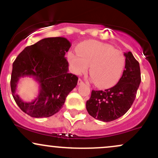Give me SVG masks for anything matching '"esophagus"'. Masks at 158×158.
<instances>
[{
  "instance_id": "obj_1",
  "label": "esophagus",
  "mask_w": 158,
  "mask_h": 158,
  "mask_svg": "<svg viewBox=\"0 0 158 158\" xmlns=\"http://www.w3.org/2000/svg\"><path fill=\"white\" fill-rule=\"evenodd\" d=\"M82 84H84V82H83V81L81 80V79H79V80H78V85H82Z\"/></svg>"
}]
</instances>
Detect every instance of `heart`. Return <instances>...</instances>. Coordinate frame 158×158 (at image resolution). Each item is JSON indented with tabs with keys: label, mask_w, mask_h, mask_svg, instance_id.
Here are the masks:
<instances>
[{
	"label": "heart",
	"mask_w": 158,
	"mask_h": 158,
	"mask_svg": "<svg viewBox=\"0 0 158 158\" xmlns=\"http://www.w3.org/2000/svg\"><path fill=\"white\" fill-rule=\"evenodd\" d=\"M77 52L67 55L71 71L81 75L88 71L98 88H108L117 83L122 76L126 59L122 52L111 45L96 40H88L78 45Z\"/></svg>",
	"instance_id": "b5f03b06"
}]
</instances>
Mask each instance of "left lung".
Wrapping results in <instances>:
<instances>
[{"label":"left lung","instance_id":"obj_1","mask_svg":"<svg viewBox=\"0 0 158 158\" xmlns=\"http://www.w3.org/2000/svg\"><path fill=\"white\" fill-rule=\"evenodd\" d=\"M126 65L122 77L114 87L105 90H92L86 109L94 118L110 122L122 117L135 101L140 84L139 62L131 52H124Z\"/></svg>","mask_w":158,"mask_h":158}]
</instances>
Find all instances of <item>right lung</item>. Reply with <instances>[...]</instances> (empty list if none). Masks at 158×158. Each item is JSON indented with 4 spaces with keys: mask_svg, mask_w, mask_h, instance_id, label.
<instances>
[{
    "mask_svg": "<svg viewBox=\"0 0 158 158\" xmlns=\"http://www.w3.org/2000/svg\"><path fill=\"white\" fill-rule=\"evenodd\" d=\"M70 46L65 38H46L27 47L12 64V97L19 108L30 117L42 118L54 115L77 86L78 77L68 73V62L64 58ZM24 76L32 77L40 84L39 94L32 102H25L16 94L19 79Z\"/></svg>",
    "mask_w": 158,
    "mask_h": 158,
    "instance_id": "add662e5",
    "label": "right lung"
}]
</instances>
